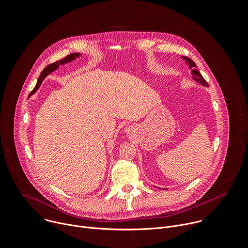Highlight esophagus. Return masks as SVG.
I'll list each match as a JSON object with an SVG mask.
<instances>
[{
    "mask_svg": "<svg viewBox=\"0 0 248 248\" xmlns=\"http://www.w3.org/2000/svg\"><path fill=\"white\" fill-rule=\"evenodd\" d=\"M132 127L131 126H129V127H127V128H125V132L127 133V134H131L132 133Z\"/></svg>",
    "mask_w": 248,
    "mask_h": 248,
    "instance_id": "1",
    "label": "esophagus"
}]
</instances>
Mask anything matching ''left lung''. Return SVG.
Here are the masks:
<instances>
[{
	"label": "left lung",
	"mask_w": 248,
	"mask_h": 248,
	"mask_svg": "<svg viewBox=\"0 0 248 248\" xmlns=\"http://www.w3.org/2000/svg\"><path fill=\"white\" fill-rule=\"evenodd\" d=\"M183 59L188 63V66H189V68H190V73H191V75H192V79L195 80L197 83L202 84V86L208 87V86H209L208 83H207V82L205 81V79L202 77V75L201 74V72L196 69L195 63H194L190 59H187V58H186V57H183Z\"/></svg>",
	"instance_id": "1"
}]
</instances>
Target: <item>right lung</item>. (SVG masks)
Instances as JSON below:
<instances>
[{"label":"right lung","instance_id":"1","mask_svg":"<svg viewBox=\"0 0 248 248\" xmlns=\"http://www.w3.org/2000/svg\"><path fill=\"white\" fill-rule=\"evenodd\" d=\"M80 56V54H70L69 56H67L66 58H64L63 60H61V61H58V62H54V63H51V64H48L42 72H41V74H40V77H39V79H38V81H37V84H36V86H35V88L33 89V91L30 93V94L29 95H31V94H33L38 89H39V87L41 86V84H42V82H43V80L45 79V77H46V75L47 74H49L51 72H53L54 70H56V69H58L59 68V65H62V64H64V63H67V62H71V61H73V60H75L76 58H78Z\"/></svg>","mask_w":248,"mask_h":248}]
</instances>
